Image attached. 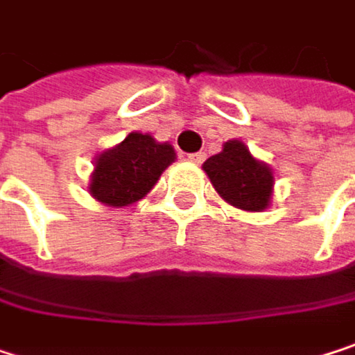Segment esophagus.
I'll return each mask as SVG.
<instances>
[{
  "mask_svg": "<svg viewBox=\"0 0 355 355\" xmlns=\"http://www.w3.org/2000/svg\"><path fill=\"white\" fill-rule=\"evenodd\" d=\"M189 160L193 164H201L205 160V152H197V154H189Z\"/></svg>",
  "mask_w": 355,
  "mask_h": 355,
  "instance_id": "34e87169",
  "label": "esophagus"
}]
</instances>
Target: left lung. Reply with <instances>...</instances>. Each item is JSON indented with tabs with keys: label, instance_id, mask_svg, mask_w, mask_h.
Wrapping results in <instances>:
<instances>
[{
	"label": "left lung",
	"instance_id": "1",
	"mask_svg": "<svg viewBox=\"0 0 355 355\" xmlns=\"http://www.w3.org/2000/svg\"><path fill=\"white\" fill-rule=\"evenodd\" d=\"M203 171L218 195L230 205L245 211L267 209L273 193V173L248 152L243 141H226L220 154L203 162Z\"/></svg>",
	"mask_w": 355,
	"mask_h": 355
}]
</instances>
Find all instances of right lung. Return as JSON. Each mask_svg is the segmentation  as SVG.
<instances>
[{
  "label": "right lung",
  "mask_w": 355,
  "mask_h": 355,
  "mask_svg": "<svg viewBox=\"0 0 355 355\" xmlns=\"http://www.w3.org/2000/svg\"><path fill=\"white\" fill-rule=\"evenodd\" d=\"M175 158L171 144L133 131L119 146L96 156L88 191L96 201L110 207L131 205L154 189Z\"/></svg>",
  "instance_id": "add662e5"
}]
</instances>
